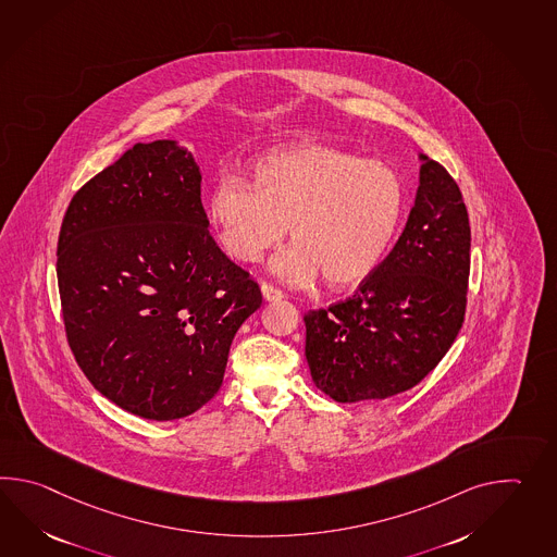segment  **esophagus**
Wrapping results in <instances>:
<instances>
[{
	"mask_svg": "<svg viewBox=\"0 0 557 557\" xmlns=\"http://www.w3.org/2000/svg\"><path fill=\"white\" fill-rule=\"evenodd\" d=\"M261 296L265 301H280V299H284V292L282 289H277V287H273L272 284H261Z\"/></svg>",
	"mask_w": 557,
	"mask_h": 557,
	"instance_id": "34e87169",
	"label": "esophagus"
}]
</instances>
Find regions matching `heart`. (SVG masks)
<instances>
[{
  "label": "heart",
  "instance_id": "obj_1",
  "mask_svg": "<svg viewBox=\"0 0 557 557\" xmlns=\"http://www.w3.org/2000/svg\"><path fill=\"white\" fill-rule=\"evenodd\" d=\"M208 213L222 248L242 263L260 261L285 237L294 244L273 273L309 284L320 273L332 289L366 282L384 261L404 213V186L389 165L344 149L308 144L263 156L253 186L222 173Z\"/></svg>",
  "mask_w": 557,
  "mask_h": 557
}]
</instances>
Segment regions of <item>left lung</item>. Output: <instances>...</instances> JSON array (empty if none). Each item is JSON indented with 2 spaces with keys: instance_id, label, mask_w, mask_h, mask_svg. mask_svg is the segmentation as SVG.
<instances>
[{
  "instance_id": "obj_1",
  "label": "left lung",
  "mask_w": 557,
  "mask_h": 557,
  "mask_svg": "<svg viewBox=\"0 0 557 557\" xmlns=\"http://www.w3.org/2000/svg\"><path fill=\"white\" fill-rule=\"evenodd\" d=\"M418 158L420 186L394 249L354 296L304 318L311 380L339 404L385 399L420 384L463 323L468 210L444 165Z\"/></svg>"
}]
</instances>
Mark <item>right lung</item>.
I'll list each match as a JSON object with an SVG mask.
<instances>
[{
  "mask_svg": "<svg viewBox=\"0 0 557 557\" xmlns=\"http://www.w3.org/2000/svg\"><path fill=\"white\" fill-rule=\"evenodd\" d=\"M201 172L173 139L136 144L75 194L58 242L67 342L87 380L146 418L220 392L260 285L210 235Z\"/></svg>",
  "mask_w": 557,
  "mask_h": 557,
  "instance_id": "right-lung-1",
  "label": "right lung"
}]
</instances>
